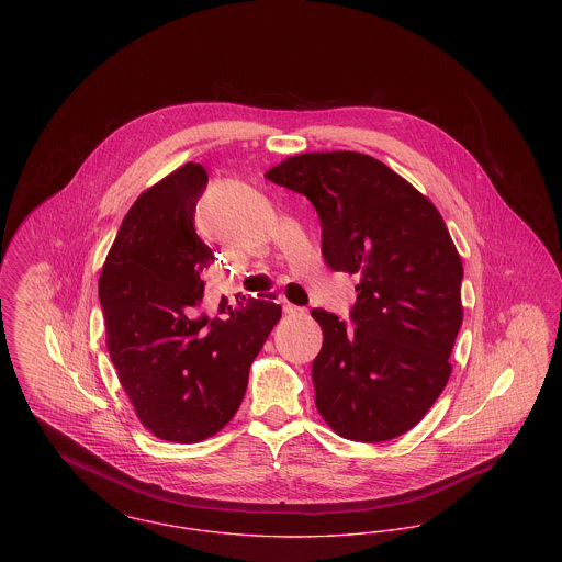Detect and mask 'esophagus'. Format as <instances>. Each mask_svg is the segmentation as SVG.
<instances>
[{
    "mask_svg": "<svg viewBox=\"0 0 562 562\" xmlns=\"http://www.w3.org/2000/svg\"><path fill=\"white\" fill-rule=\"evenodd\" d=\"M282 310H284V314H303V312H305L303 307H296V305L289 303V301L282 303Z\"/></svg>",
    "mask_w": 562,
    "mask_h": 562,
    "instance_id": "1",
    "label": "esophagus"
}]
</instances>
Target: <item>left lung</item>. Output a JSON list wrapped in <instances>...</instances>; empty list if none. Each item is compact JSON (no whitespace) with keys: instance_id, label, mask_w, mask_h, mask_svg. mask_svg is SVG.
Instances as JSON below:
<instances>
[{"instance_id":"left-lung-1","label":"left lung","mask_w":562,"mask_h":562,"mask_svg":"<svg viewBox=\"0 0 562 562\" xmlns=\"http://www.w3.org/2000/svg\"><path fill=\"white\" fill-rule=\"evenodd\" d=\"M321 216L322 257L360 278L351 324L316 307V406L339 436L383 442L415 428L442 394L463 321V266L436 206L383 161L301 154L266 172Z\"/></svg>"}]
</instances>
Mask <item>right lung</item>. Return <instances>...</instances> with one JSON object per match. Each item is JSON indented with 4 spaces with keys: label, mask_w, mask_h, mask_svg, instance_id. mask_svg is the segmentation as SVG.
Instances as JSON below:
<instances>
[{
    "label": "right lung",
    "mask_w": 562,
    "mask_h": 562,
    "mask_svg": "<svg viewBox=\"0 0 562 562\" xmlns=\"http://www.w3.org/2000/svg\"><path fill=\"white\" fill-rule=\"evenodd\" d=\"M209 175L188 161L143 191L126 213L99 278L108 349L136 417L154 436L191 445L240 408L248 371L282 307L244 299L200 312L214 261L193 227Z\"/></svg>",
    "instance_id": "1"
}]
</instances>
